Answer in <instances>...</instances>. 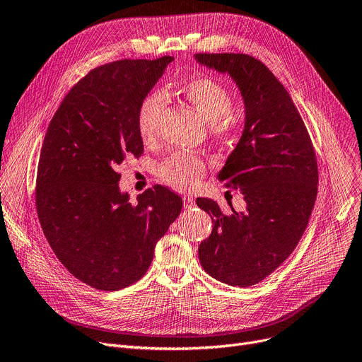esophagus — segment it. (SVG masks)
<instances>
[{"mask_svg":"<svg viewBox=\"0 0 362 362\" xmlns=\"http://www.w3.org/2000/svg\"><path fill=\"white\" fill-rule=\"evenodd\" d=\"M194 198L192 197H183V207L185 209H191L194 207Z\"/></svg>","mask_w":362,"mask_h":362,"instance_id":"obj_1","label":"esophagus"}]
</instances>
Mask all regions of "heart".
Instances as JSON below:
<instances>
[{
  "label": "heart",
  "instance_id": "heart-1",
  "mask_svg": "<svg viewBox=\"0 0 362 362\" xmlns=\"http://www.w3.org/2000/svg\"><path fill=\"white\" fill-rule=\"evenodd\" d=\"M179 94L189 103L197 114L211 124L213 133L232 136L243 124V111L229 103V90L214 78L195 76L180 84ZM165 98L160 91H153L140 103L137 114L139 133L145 140L153 139L164 111ZM161 177L177 189L195 186L204 176V164L189 153H175L161 165Z\"/></svg>",
  "mask_w": 362,
  "mask_h": 362
}]
</instances>
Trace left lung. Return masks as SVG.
Returning a JSON list of instances; mask_svg holds the SVG:
<instances>
[{"label": "left lung", "mask_w": 362, "mask_h": 362, "mask_svg": "<svg viewBox=\"0 0 362 362\" xmlns=\"http://www.w3.org/2000/svg\"><path fill=\"white\" fill-rule=\"evenodd\" d=\"M204 68L229 75L244 103V127L217 179L238 189L245 210L225 214L210 198L197 206L213 230L198 247L209 275L233 287L255 286L300 241L317 199L318 167L310 137L288 91L260 60L198 53Z\"/></svg>", "instance_id": "8db88e82"}]
</instances>
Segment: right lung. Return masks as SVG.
I'll use <instances>...</instances> for the list:
<instances>
[{
    "mask_svg": "<svg viewBox=\"0 0 362 362\" xmlns=\"http://www.w3.org/2000/svg\"><path fill=\"white\" fill-rule=\"evenodd\" d=\"M171 56L119 60L93 69L60 103L47 129L37 173V213L62 264L86 284L117 291L142 278L182 198L156 185L130 202L118 167L140 156V103Z\"/></svg>",
    "mask_w": 362,
    "mask_h": 362,
    "instance_id": "right-lung-1",
    "label": "right lung"
}]
</instances>
